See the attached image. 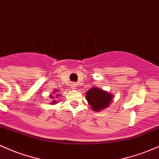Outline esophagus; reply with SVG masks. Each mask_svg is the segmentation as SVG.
<instances>
[{"label": "esophagus", "instance_id": "esophagus-1", "mask_svg": "<svg viewBox=\"0 0 159 159\" xmlns=\"http://www.w3.org/2000/svg\"><path fill=\"white\" fill-rule=\"evenodd\" d=\"M71 88H72L73 89H75V85L73 84V85H72V87H71Z\"/></svg>", "mask_w": 159, "mask_h": 159}]
</instances>
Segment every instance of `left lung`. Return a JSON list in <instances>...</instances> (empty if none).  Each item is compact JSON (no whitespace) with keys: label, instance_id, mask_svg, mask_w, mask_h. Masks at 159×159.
I'll use <instances>...</instances> for the list:
<instances>
[{"label":"left lung","instance_id":"1","mask_svg":"<svg viewBox=\"0 0 159 159\" xmlns=\"http://www.w3.org/2000/svg\"><path fill=\"white\" fill-rule=\"evenodd\" d=\"M86 99L89 105L91 106L92 109L98 111L109 106L112 99V96L102 89L94 87L88 90L86 93Z\"/></svg>","mask_w":159,"mask_h":159}]
</instances>
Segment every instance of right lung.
I'll list each match as a JSON object with an SVG mask.
<instances>
[{
  "label": "right lung",
  "mask_w": 159,
  "mask_h": 159,
  "mask_svg": "<svg viewBox=\"0 0 159 159\" xmlns=\"http://www.w3.org/2000/svg\"><path fill=\"white\" fill-rule=\"evenodd\" d=\"M51 97H52V96H51ZM54 102H56V101H53V102H52V103H54Z\"/></svg>",
  "instance_id": "1"
}]
</instances>
